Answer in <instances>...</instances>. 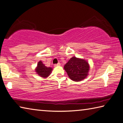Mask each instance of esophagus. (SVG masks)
<instances>
[{
	"mask_svg": "<svg viewBox=\"0 0 123 123\" xmlns=\"http://www.w3.org/2000/svg\"><path fill=\"white\" fill-rule=\"evenodd\" d=\"M60 63H58L57 64H55V67H57V66H60Z\"/></svg>",
	"mask_w": 123,
	"mask_h": 123,
	"instance_id": "1",
	"label": "esophagus"
}]
</instances>
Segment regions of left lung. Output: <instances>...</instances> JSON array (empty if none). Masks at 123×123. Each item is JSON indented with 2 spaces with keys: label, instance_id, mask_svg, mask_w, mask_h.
<instances>
[{
  "label": "left lung",
  "instance_id": "8db88e82",
  "mask_svg": "<svg viewBox=\"0 0 123 123\" xmlns=\"http://www.w3.org/2000/svg\"><path fill=\"white\" fill-rule=\"evenodd\" d=\"M64 68L72 80L80 81L89 75L90 65L84 59L72 57L64 65Z\"/></svg>",
  "mask_w": 123,
  "mask_h": 123
}]
</instances>
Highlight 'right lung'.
<instances>
[{"label": "right lung", "mask_w": 123, "mask_h": 123, "mask_svg": "<svg viewBox=\"0 0 123 123\" xmlns=\"http://www.w3.org/2000/svg\"><path fill=\"white\" fill-rule=\"evenodd\" d=\"M53 68L50 67H47L43 62L40 60L37 64V66L35 68V71L37 74L40 77L44 78H46L51 74Z\"/></svg>", "instance_id": "1"}]
</instances>
